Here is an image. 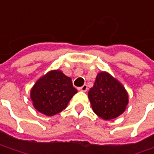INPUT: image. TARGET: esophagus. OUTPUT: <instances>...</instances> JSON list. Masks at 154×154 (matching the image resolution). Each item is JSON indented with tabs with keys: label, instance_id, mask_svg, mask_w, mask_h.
Segmentation results:
<instances>
[{
	"label": "esophagus",
	"instance_id": "esophagus-1",
	"mask_svg": "<svg viewBox=\"0 0 154 154\" xmlns=\"http://www.w3.org/2000/svg\"><path fill=\"white\" fill-rule=\"evenodd\" d=\"M87 90H88V86L86 85H84L82 86V87H79V88H78V91H85V92Z\"/></svg>",
	"mask_w": 154,
	"mask_h": 154
}]
</instances>
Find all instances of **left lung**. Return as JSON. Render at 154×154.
<instances>
[{
    "label": "left lung",
    "mask_w": 154,
    "mask_h": 154,
    "mask_svg": "<svg viewBox=\"0 0 154 154\" xmlns=\"http://www.w3.org/2000/svg\"><path fill=\"white\" fill-rule=\"evenodd\" d=\"M88 97L93 112L104 120L118 118L128 104V94L125 87L104 71L97 74Z\"/></svg>",
    "instance_id": "8db88e82"
}]
</instances>
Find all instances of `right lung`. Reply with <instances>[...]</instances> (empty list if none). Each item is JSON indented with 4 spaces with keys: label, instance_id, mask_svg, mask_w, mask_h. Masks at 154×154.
<instances>
[{
    "label": "right lung",
    "instance_id": "obj_1",
    "mask_svg": "<svg viewBox=\"0 0 154 154\" xmlns=\"http://www.w3.org/2000/svg\"><path fill=\"white\" fill-rule=\"evenodd\" d=\"M77 92L71 78L61 70H51L39 78L30 91L34 107L46 116H53L64 110Z\"/></svg>",
    "mask_w": 154,
    "mask_h": 154
}]
</instances>
